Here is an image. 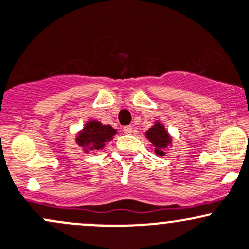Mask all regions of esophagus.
<instances>
[{"instance_id": "esophagus-1", "label": "esophagus", "mask_w": 249, "mask_h": 249, "mask_svg": "<svg viewBox=\"0 0 249 249\" xmlns=\"http://www.w3.org/2000/svg\"><path fill=\"white\" fill-rule=\"evenodd\" d=\"M124 134H132L133 133L132 125H125V127H124Z\"/></svg>"}]
</instances>
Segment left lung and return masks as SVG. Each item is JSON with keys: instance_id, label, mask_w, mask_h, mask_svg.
Masks as SVG:
<instances>
[{"instance_id": "8db88e82", "label": "left lung", "mask_w": 249, "mask_h": 249, "mask_svg": "<svg viewBox=\"0 0 249 249\" xmlns=\"http://www.w3.org/2000/svg\"><path fill=\"white\" fill-rule=\"evenodd\" d=\"M147 140H150L151 145L155 147V153L158 156H164L165 150L168 146L171 145V137L168 133V130L165 129L163 124L160 121H156L155 124L150 128L148 130H146L145 133Z\"/></svg>"}]
</instances>
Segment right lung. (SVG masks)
Wrapping results in <instances>:
<instances>
[{
	"mask_svg": "<svg viewBox=\"0 0 249 249\" xmlns=\"http://www.w3.org/2000/svg\"><path fill=\"white\" fill-rule=\"evenodd\" d=\"M116 129L109 124H103L97 120H89L85 124V127L78 133L75 142L84 152L99 151L106 146V142H110L116 134Z\"/></svg>",
	"mask_w": 249,
	"mask_h": 249,
	"instance_id": "obj_1",
	"label": "right lung"
}]
</instances>
